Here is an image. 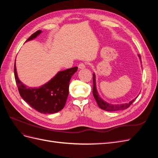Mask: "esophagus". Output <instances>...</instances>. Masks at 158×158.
<instances>
[{
    "mask_svg": "<svg viewBox=\"0 0 158 158\" xmlns=\"http://www.w3.org/2000/svg\"><path fill=\"white\" fill-rule=\"evenodd\" d=\"M85 66L84 63H80L78 64V69L79 70L84 69H85Z\"/></svg>",
    "mask_w": 158,
    "mask_h": 158,
    "instance_id": "esophagus-1",
    "label": "esophagus"
}]
</instances>
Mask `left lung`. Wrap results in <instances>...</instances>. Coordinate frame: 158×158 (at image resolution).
Returning a JSON list of instances; mask_svg holds the SVG:
<instances>
[{
	"instance_id": "left-lung-1",
	"label": "left lung",
	"mask_w": 158,
	"mask_h": 158,
	"mask_svg": "<svg viewBox=\"0 0 158 158\" xmlns=\"http://www.w3.org/2000/svg\"><path fill=\"white\" fill-rule=\"evenodd\" d=\"M140 58V60H141V57L140 55H138ZM93 84H94V86H93V95L99 107L101 109L105 110V111H120V110H124L126 109L129 106L135 102V99H132V101L130 102L127 103H123V104H111V103H109L106 102V101L102 99V98L99 96V95L98 92V90L96 88V82H95V75L94 73L93 74Z\"/></svg>"
}]
</instances>
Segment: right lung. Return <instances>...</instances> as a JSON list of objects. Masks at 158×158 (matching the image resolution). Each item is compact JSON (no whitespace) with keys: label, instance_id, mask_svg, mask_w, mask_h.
Listing matches in <instances>:
<instances>
[{"label":"right lung","instance_id":"add662e5","mask_svg":"<svg viewBox=\"0 0 158 158\" xmlns=\"http://www.w3.org/2000/svg\"><path fill=\"white\" fill-rule=\"evenodd\" d=\"M41 32L38 30L33 33L26 42L35 39ZM77 70L78 67H73L60 71L41 86L28 88L19 80L15 63L14 77L20 96L26 103L41 113L52 114L64 108L69 96L70 80Z\"/></svg>","mask_w":158,"mask_h":158}]
</instances>
